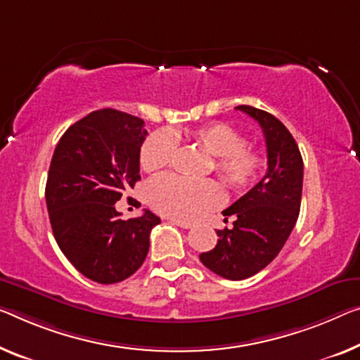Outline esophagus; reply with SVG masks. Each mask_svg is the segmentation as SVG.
<instances>
[{
    "mask_svg": "<svg viewBox=\"0 0 360 360\" xmlns=\"http://www.w3.org/2000/svg\"><path fill=\"white\" fill-rule=\"evenodd\" d=\"M170 222L175 224V225H179V226H181V229H191V226H193V224H191V222H188V220L172 219V220H170Z\"/></svg>",
    "mask_w": 360,
    "mask_h": 360,
    "instance_id": "34e87169",
    "label": "esophagus"
}]
</instances>
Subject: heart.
<instances>
[{
  "label": "heart",
  "mask_w": 360,
  "mask_h": 360,
  "mask_svg": "<svg viewBox=\"0 0 360 360\" xmlns=\"http://www.w3.org/2000/svg\"><path fill=\"white\" fill-rule=\"evenodd\" d=\"M180 131H156L148 136L140 149V167L145 172H159L167 167L175 153ZM188 136L214 159V170L222 184L233 191H245L261 179L265 156L246 146V138L235 127L214 122L196 127ZM146 196L158 212L174 219H196L220 202V190L214 181H191L175 175H161L151 180Z\"/></svg>",
  "instance_id": "1"
}]
</instances>
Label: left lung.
<instances>
[{"mask_svg": "<svg viewBox=\"0 0 360 360\" xmlns=\"http://www.w3.org/2000/svg\"><path fill=\"white\" fill-rule=\"evenodd\" d=\"M261 125L267 146V174L245 196L222 212L233 226L217 230L214 250L201 262L226 280H245L261 272L295 229L301 209L304 164L295 138L275 115L252 106H236Z\"/></svg>", "mask_w": 360, "mask_h": 360, "instance_id": "left-lung-1", "label": "left lung"}]
</instances>
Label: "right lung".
Here are the masks:
<instances>
[{
	"label": "right lung",
	"mask_w": 360,
	"mask_h": 360,
	"mask_svg": "<svg viewBox=\"0 0 360 360\" xmlns=\"http://www.w3.org/2000/svg\"><path fill=\"white\" fill-rule=\"evenodd\" d=\"M140 117L99 109L70 125L54 149L46 180L53 235L86 278L119 283L145 262L149 233L161 219L145 209L122 220L115 202L140 180V149L148 131Z\"/></svg>",
	"instance_id": "add662e5"
}]
</instances>
